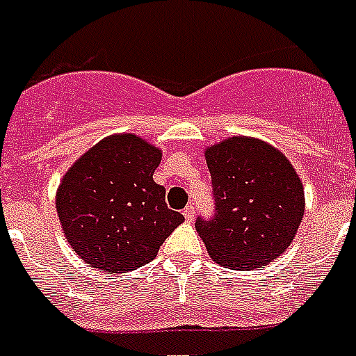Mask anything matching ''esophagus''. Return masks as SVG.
<instances>
[{
    "mask_svg": "<svg viewBox=\"0 0 356 356\" xmlns=\"http://www.w3.org/2000/svg\"><path fill=\"white\" fill-rule=\"evenodd\" d=\"M184 217H186L187 222H193V220H195V206H193V204H189V206L184 209Z\"/></svg>",
    "mask_w": 356,
    "mask_h": 356,
    "instance_id": "34e87169",
    "label": "esophagus"
}]
</instances>
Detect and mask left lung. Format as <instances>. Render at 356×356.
Returning a JSON list of instances; mask_svg holds the SVG:
<instances>
[{
	"mask_svg": "<svg viewBox=\"0 0 356 356\" xmlns=\"http://www.w3.org/2000/svg\"><path fill=\"white\" fill-rule=\"evenodd\" d=\"M215 215L198 217L207 254L233 270L261 268L294 241L305 193L292 163L261 139H224L206 149Z\"/></svg>",
	"mask_w": 356,
	"mask_h": 356,
	"instance_id": "1",
	"label": "left lung"
}]
</instances>
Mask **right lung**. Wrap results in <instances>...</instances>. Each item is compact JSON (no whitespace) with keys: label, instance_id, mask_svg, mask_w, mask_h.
<instances>
[{"label":"right lung","instance_id":"add662e5","mask_svg":"<svg viewBox=\"0 0 356 356\" xmlns=\"http://www.w3.org/2000/svg\"><path fill=\"white\" fill-rule=\"evenodd\" d=\"M161 150L115 134L71 165L56 191V213L71 248L93 268L121 274L145 266L184 222L152 180Z\"/></svg>","mask_w":356,"mask_h":356}]
</instances>
